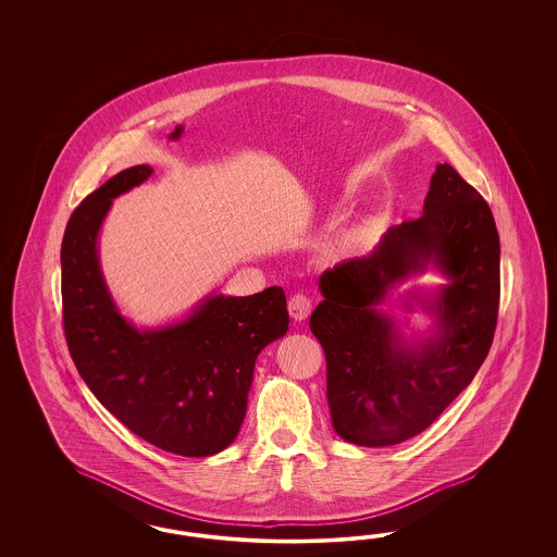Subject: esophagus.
Instances as JSON below:
<instances>
[{
  "instance_id": "34e87169",
  "label": "esophagus",
  "mask_w": 557,
  "mask_h": 557,
  "mask_svg": "<svg viewBox=\"0 0 557 557\" xmlns=\"http://www.w3.org/2000/svg\"><path fill=\"white\" fill-rule=\"evenodd\" d=\"M287 310H289V317L294 321H306L312 312V298L306 296V294H294L289 300H287Z\"/></svg>"
}]
</instances>
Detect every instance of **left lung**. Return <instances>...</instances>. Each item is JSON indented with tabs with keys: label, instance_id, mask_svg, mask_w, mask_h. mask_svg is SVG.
<instances>
[{
	"label": "left lung",
	"instance_id": "left-lung-1",
	"mask_svg": "<svg viewBox=\"0 0 557 557\" xmlns=\"http://www.w3.org/2000/svg\"><path fill=\"white\" fill-rule=\"evenodd\" d=\"M435 262L453 282L432 309L438 335L406 346L376 306L389 286ZM310 331L326 357V398L341 437L384 447L414 437L470 386L494 338L500 240L486 200L449 163L437 165L421 219L392 226L368 257L321 275Z\"/></svg>",
	"mask_w": 557,
	"mask_h": 557
}]
</instances>
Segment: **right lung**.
I'll return each instance as SVG.
<instances>
[{"label":"right lung","mask_w":557,"mask_h":557,"mask_svg":"<svg viewBox=\"0 0 557 557\" xmlns=\"http://www.w3.org/2000/svg\"><path fill=\"white\" fill-rule=\"evenodd\" d=\"M149 165L124 169L79 203L61 245L63 326L87 388L154 447L214 456L235 441L247 412L255 359L287 331L277 286L245 298L212 296L184 322L138 331L112 302L98 263V231L112 200L147 182Z\"/></svg>","instance_id":"right-lung-1"}]
</instances>
